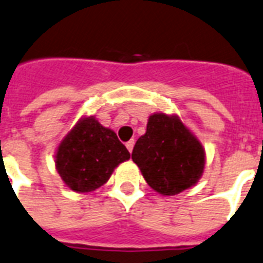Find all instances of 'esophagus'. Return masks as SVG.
Masks as SVG:
<instances>
[{"instance_id":"1","label":"esophagus","mask_w":263,"mask_h":263,"mask_svg":"<svg viewBox=\"0 0 263 263\" xmlns=\"http://www.w3.org/2000/svg\"><path fill=\"white\" fill-rule=\"evenodd\" d=\"M134 145H135V140H129L125 143V147H127V149H128L129 152H132V149H134Z\"/></svg>"}]
</instances>
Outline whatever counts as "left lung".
<instances>
[{
    "mask_svg": "<svg viewBox=\"0 0 263 263\" xmlns=\"http://www.w3.org/2000/svg\"><path fill=\"white\" fill-rule=\"evenodd\" d=\"M132 160L151 188L175 196L195 186L205 170V149L177 115L155 112L139 138Z\"/></svg>",
    "mask_w": 263,
    "mask_h": 263,
    "instance_id": "1",
    "label": "left lung"
}]
</instances>
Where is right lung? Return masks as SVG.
<instances>
[{
    "mask_svg": "<svg viewBox=\"0 0 263 263\" xmlns=\"http://www.w3.org/2000/svg\"><path fill=\"white\" fill-rule=\"evenodd\" d=\"M54 157L66 186L88 193L104 185L131 155L112 129L103 127L95 116H82L59 143Z\"/></svg>",
    "mask_w": 263,
    "mask_h": 263,
    "instance_id": "add662e5",
    "label": "right lung"
}]
</instances>
